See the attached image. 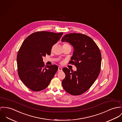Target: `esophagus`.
Wrapping results in <instances>:
<instances>
[{
    "label": "esophagus",
    "instance_id": "esophagus-1",
    "mask_svg": "<svg viewBox=\"0 0 122 122\" xmlns=\"http://www.w3.org/2000/svg\"><path fill=\"white\" fill-rule=\"evenodd\" d=\"M62 71V68L60 67H59L58 68V71Z\"/></svg>",
    "mask_w": 122,
    "mask_h": 122
}]
</instances>
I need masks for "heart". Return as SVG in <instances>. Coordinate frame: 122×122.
I'll use <instances>...</instances> for the list:
<instances>
[{
    "label": "heart",
    "mask_w": 122,
    "mask_h": 122,
    "mask_svg": "<svg viewBox=\"0 0 122 122\" xmlns=\"http://www.w3.org/2000/svg\"><path fill=\"white\" fill-rule=\"evenodd\" d=\"M63 46H69V47H71L70 45L69 44H68V43H65V44H64ZM52 48H53V47H52Z\"/></svg>",
    "instance_id": "obj_1"
}]
</instances>
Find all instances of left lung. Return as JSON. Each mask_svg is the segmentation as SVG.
I'll use <instances>...</instances> for the list:
<instances>
[{
  "instance_id": "1",
  "label": "left lung",
  "mask_w": 122,
  "mask_h": 122,
  "mask_svg": "<svg viewBox=\"0 0 122 122\" xmlns=\"http://www.w3.org/2000/svg\"><path fill=\"white\" fill-rule=\"evenodd\" d=\"M61 41L69 43L74 47L69 63L76 68V71L66 67L63 69L66 74L62 81L63 87L71 95H81L92 85L99 74L102 59L100 51L92 38L83 34H67Z\"/></svg>"
}]
</instances>
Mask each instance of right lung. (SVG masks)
Returning <instances> with one entry per match:
<instances>
[{
	"instance_id": "add662e5",
	"label": "right lung",
	"mask_w": 122,
	"mask_h": 122,
	"mask_svg": "<svg viewBox=\"0 0 122 122\" xmlns=\"http://www.w3.org/2000/svg\"><path fill=\"white\" fill-rule=\"evenodd\" d=\"M63 34L37 31L23 42L17 57L18 72L22 82L31 90L39 92L45 89L56 74L58 66H45L43 57L51 54L52 46Z\"/></svg>"
}]
</instances>
